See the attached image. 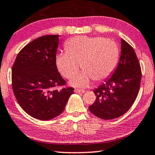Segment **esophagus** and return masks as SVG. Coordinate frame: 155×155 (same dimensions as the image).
Here are the masks:
<instances>
[{"label": "esophagus", "mask_w": 155, "mask_h": 155, "mask_svg": "<svg viewBox=\"0 0 155 155\" xmlns=\"http://www.w3.org/2000/svg\"><path fill=\"white\" fill-rule=\"evenodd\" d=\"M86 91L84 89H75V92L76 93H84Z\"/></svg>", "instance_id": "esophagus-1"}]
</instances>
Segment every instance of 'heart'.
<instances>
[{
    "label": "heart",
    "instance_id": "obj_1",
    "mask_svg": "<svg viewBox=\"0 0 155 155\" xmlns=\"http://www.w3.org/2000/svg\"><path fill=\"white\" fill-rule=\"evenodd\" d=\"M66 53L55 58V65L63 77L71 79L77 74L79 64L82 72L71 81V84L86 87L91 79L100 82L114 71L119 60V49L115 42L103 37L77 36L65 44Z\"/></svg>",
    "mask_w": 155,
    "mask_h": 155
}]
</instances>
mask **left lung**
Returning <instances> with one entry per match:
<instances>
[{
	"label": "left lung",
	"instance_id": "obj_1",
	"mask_svg": "<svg viewBox=\"0 0 155 155\" xmlns=\"http://www.w3.org/2000/svg\"><path fill=\"white\" fill-rule=\"evenodd\" d=\"M141 70L134 48L121 40V54L110 77L94 90L96 100L89 110L98 118L110 120L126 113L135 102L140 89Z\"/></svg>",
	"mask_w": 155,
	"mask_h": 155
}]
</instances>
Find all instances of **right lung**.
Here are the masks:
<instances>
[{"mask_svg":"<svg viewBox=\"0 0 155 155\" xmlns=\"http://www.w3.org/2000/svg\"><path fill=\"white\" fill-rule=\"evenodd\" d=\"M58 41V35L33 40L20 50L12 66L15 97L28 115L39 120L61 114L74 94V89L67 87L55 65Z\"/></svg>","mask_w":155,"mask_h":155,"instance_id":"right-lung-1","label":"right lung"}]
</instances>
